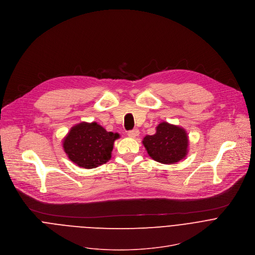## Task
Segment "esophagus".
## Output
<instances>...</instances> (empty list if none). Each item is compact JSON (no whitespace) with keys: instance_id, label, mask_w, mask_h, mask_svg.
Segmentation results:
<instances>
[{"instance_id":"34e87169","label":"esophagus","mask_w":255,"mask_h":255,"mask_svg":"<svg viewBox=\"0 0 255 255\" xmlns=\"http://www.w3.org/2000/svg\"><path fill=\"white\" fill-rule=\"evenodd\" d=\"M128 136L130 138H136L138 135H139V130L138 129H133V130H130L128 131Z\"/></svg>"}]
</instances>
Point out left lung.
Segmentation results:
<instances>
[{"mask_svg": "<svg viewBox=\"0 0 255 255\" xmlns=\"http://www.w3.org/2000/svg\"><path fill=\"white\" fill-rule=\"evenodd\" d=\"M143 145L153 160L170 165L186 157L189 138L184 128L162 122L154 135H147L143 139Z\"/></svg>", "mask_w": 255, "mask_h": 255, "instance_id": "obj_1", "label": "left lung"}]
</instances>
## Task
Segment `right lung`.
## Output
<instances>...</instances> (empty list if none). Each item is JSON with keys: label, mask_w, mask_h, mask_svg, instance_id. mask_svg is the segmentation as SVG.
Instances as JSON below:
<instances>
[{"label": "right lung", "mask_w": 255, "mask_h": 255, "mask_svg": "<svg viewBox=\"0 0 255 255\" xmlns=\"http://www.w3.org/2000/svg\"><path fill=\"white\" fill-rule=\"evenodd\" d=\"M118 133L107 132L96 122H81L73 126L63 140V149L69 160L78 167L93 169L111 158Z\"/></svg>", "instance_id": "1"}]
</instances>
